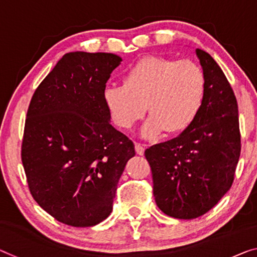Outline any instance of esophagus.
Segmentation results:
<instances>
[{
  "instance_id": "1",
  "label": "esophagus",
  "mask_w": 257,
  "mask_h": 257,
  "mask_svg": "<svg viewBox=\"0 0 257 257\" xmlns=\"http://www.w3.org/2000/svg\"><path fill=\"white\" fill-rule=\"evenodd\" d=\"M135 150H136V153L137 155H140V156H143L144 155V147L142 144H140V143H136L135 144Z\"/></svg>"
}]
</instances>
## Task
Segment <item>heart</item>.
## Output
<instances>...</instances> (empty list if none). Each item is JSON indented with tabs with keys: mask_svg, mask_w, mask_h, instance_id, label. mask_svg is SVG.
<instances>
[{
	"mask_svg": "<svg viewBox=\"0 0 257 257\" xmlns=\"http://www.w3.org/2000/svg\"><path fill=\"white\" fill-rule=\"evenodd\" d=\"M205 76L190 60L149 56L140 60L124 75L123 85L104 90V100L117 127L129 129L144 115L150 116L141 135L152 139L166 130L181 133L190 127L202 108Z\"/></svg>",
	"mask_w": 257,
	"mask_h": 257,
	"instance_id": "1",
	"label": "heart"
}]
</instances>
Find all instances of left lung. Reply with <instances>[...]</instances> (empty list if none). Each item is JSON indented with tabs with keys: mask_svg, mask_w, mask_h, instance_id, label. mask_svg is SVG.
I'll use <instances>...</instances> for the list:
<instances>
[{
	"mask_svg": "<svg viewBox=\"0 0 257 257\" xmlns=\"http://www.w3.org/2000/svg\"><path fill=\"white\" fill-rule=\"evenodd\" d=\"M205 76L202 108L190 127L173 140L145 150L158 208L178 219H194L211 210L231 188L240 157L235 95L223 70L196 49Z\"/></svg>",
	"mask_w": 257,
	"mask_h": 257,
	"instance_id": "obj_1",
	"label": "left lung"
}]
</instances>
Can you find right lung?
<instances>
[{
  "label": "right lung",
  "instance_id": "add662e5",
  "mask_svg": "<svg viewBox=\"0 0 257 257\" xmlns=\"http://www.w3.org/2000/svg\"><path fill=\"white\" fill-rule=\"evenodd\" d=\"M121 61L112 53H67L31 99L22 145L30 191L70 226H94L109 216L118 180L135 156L104 100Z\"/></svg>",
  "mask_w": 257,
  "mask_h": 257
}]
</instances>
